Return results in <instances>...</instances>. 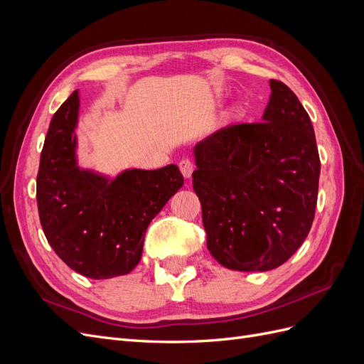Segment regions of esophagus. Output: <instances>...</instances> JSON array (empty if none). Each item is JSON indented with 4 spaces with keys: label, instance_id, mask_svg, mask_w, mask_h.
<instances>
[{
    "label": "esophagus",
    "instance_id": "esophagus-1",
    "mask_svg": "<svg viewBox=\"0 0 364 364\" xmlns=\"http://www.w3.org/2000/svg\"><path fill=\"white\" fill-rule=\"evenodd\" d=\"M179 170L183 174V178H191V174L194 171V164L191 159H182L179 162Z\"/></svg>",
    "mask_w": 364,
    "mask_h": 364
}]
</instances>
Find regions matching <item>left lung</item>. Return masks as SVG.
Here are the masks:
<instances>
[{
  "label": "left lung",
  "instance_id": "obj_1",
  "mask_svg": "<svg viewBox=\"0 0 364 364\" xmlns=\"http://www.w3.org/2000/svg\"><path fill=\"white\" fill-rule=\"evenodd\" d=\"M270 87L262 121L220 129L194 149L208 249L240 272L287 261L310 232L317 203L321 159L310 115L287 85Z\"/></svg>",
  "mask_w": 364,
  "mask_h": 364
}]
</instances>
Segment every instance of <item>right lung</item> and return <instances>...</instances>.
<instances>
[{"label": "right lung", "instance_id": "right-lung-1", "mask_svg": "<svg viewBox=\"0 0 364 364\" xmlns=\"http://www.w3.org/2000/svg\"><path fill=\"white\" fill-rule=\"evenodd\" d=\"M79 91L53 115L36 179L39 218L50 246L86 278L126 274L141 259L144 235L183 185L176 165L127 170L107 181L77 167L74 129Z\"/></svg>", "mask_w": 364, "mask_h": 364}]
</instances>
